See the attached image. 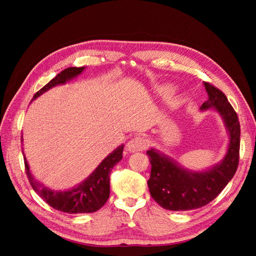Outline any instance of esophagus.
Instances as JSON below:
<instances>
[{
    "label": "esophagus",
    "mask_w": 256,
    "mask_h": 256,
    "mask_svg": "<svg viewBox=\"0 0 256 256\" xmlns=\"http://www.w3.org/2000/svg\"><path fill=\"white\" fill-rule=\"evenodd\" d=\"M148 148V140L142 136H135L128 143V150L132 152H140Z\"/></svg>",
    "instance_id": "obj_1"
}]
</instances>
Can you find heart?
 <instances>
[{"mask_svg": "<svg viewBox=\"0 0 256 256\" xmlns=\"http://www.w3.org/2000/svg\"><path fill=\"white\" fill-rule=\"evenodd\" d=\"M165 90H167V89H165Z\"/></svg>", "mask_w": 256, "mask_h": 256, "instance_id": "b5f03b06", "label": "heart"}]
</instances>
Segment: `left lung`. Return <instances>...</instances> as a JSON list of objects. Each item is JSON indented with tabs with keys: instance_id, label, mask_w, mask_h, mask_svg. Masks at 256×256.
Listing matches in <instances>:
<instances>
[{
	"instance_id": "obj_1",
	"label": "left lung",
	"mask_w": 256,
	"mask_h": 256,
	"mask_svg": "<svg viewBox=\"0 0 256 256\" xmlns=\"http://www.w3.org/2000/svg\"><path fill=\"white\" fill-rule=\"evenodd\" d=\"M208 100L201 110L214 108L224 118L230 143L220 164L204 172H190L158 150L146 152L152 165L148 180L150 192L164 209L184 211L198 209L211 202L224 189L238 170L240 158V122L226 94L209 82H204Z\"/></svg>"
}]
</instances>
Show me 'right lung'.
Segmentation results:
<instances>
[{
  "label": "right lung",
  "instance_id": "add662e5",
  "mask_svg": "<svg viewBox=\"0 0 256 256\" xmlns=\"http://www.w3.org/2000/svg\"><path fill=\"white\" fill-rule=\"evenodd\" d=\"M84 67H69L62 70L40 91H37L32 100H35L37 96L52 86L66 84L67 81L77 77L84 72ZM20 140L23 143V138ZM123 148L124 145L118 146L116 150L101 162V164L86 180L79 184L77 187L66 190V192H54L37 182L30 172V166L24 155L25 172L32 189L54 209L67 212V214H90V212L99 210L108 201L110 196V172L112 168L122 160Z\"/></svg>",
  "mask_w": 256,
  "mask_h": 256
}]
</instances>
